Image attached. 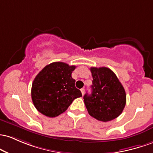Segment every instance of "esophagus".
Returning a JSON list of instances; mask_svg holds the SVG:
<instances>
[{
	"label": "esophagus",
	"instance_id": "1",
	"mask_svg": "<svg viewBox=\"0 0 153 153\" xmlns=\"http://www.w3.org/2000/svg\"><path fill=\"white\" fill-rule=\"evenodd\" d=\"M81 92H82V95H84V94H85V89H84V88L81 89Z\"/></svg>",
	"mask_w": 153,
	"mask_h": 153
}]
</instances>
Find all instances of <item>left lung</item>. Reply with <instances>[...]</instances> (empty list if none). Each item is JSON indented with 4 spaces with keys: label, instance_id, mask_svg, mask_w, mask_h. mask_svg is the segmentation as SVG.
Segmentation results:
<instances>
[{
    "label": "left lung",
    "instance_id": "obj_1",
    "mask_svg": "<svg viewBox=\"0 0 153 153\" xmlns=\"http://www.w3.org/2000/svg\"><path fill=\"white\" fill-rule=\"evenodd\" d=\"M92 93H86L84 102L89 114L103 122L115 119L122 113L126 102L123 85L114 72L107 67H91Z\"/></svg>",
    "mask_w": 153,
    "mask_h": 153
}]
</instances>
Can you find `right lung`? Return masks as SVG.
<instances>
[{
    "label": "right lung",
    "instance_id": "obj_1",
    "mask_svg": "<svg viewBox=\"0 0 153 153\" xmlns=\"http://www.w3.org/2000/svg\"><path fill=\"white\" fill-rule=\"evenodd\" d=\"M75 66L53 62L39 72L32 82L31 95L36 109L50 118L56 117L67 110L74 100L82 97L71 76Z\"/></svg>",
    "mask_w": 153,
    "mask_h": 153
}]
</instances>
